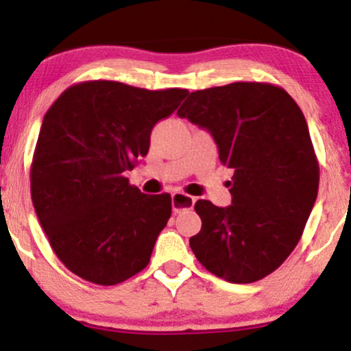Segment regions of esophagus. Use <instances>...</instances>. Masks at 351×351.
Listing matches in <instances>:
<instances>
[{"label":"esophagus","mask_w":351,"mask_h":351,"mask_svg":"<svg viewBox=\"0 0 351 351\" xmlns=\"http://www.w3.org/2000/svg\"><path fill=\"white\" fill-rule=\"evenodd\" d=\"M195 198L189 195H184V193H173L171 196V206L175 213H181L184 209H191L195 206Z\"/></svg>","instance_id":"34e87169"}]
</instances>
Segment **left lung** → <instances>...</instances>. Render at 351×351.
I'll return each mask as SVG.
<instances>
[{
	"instance_id": "8db88e82",
	"label": "left lung",
	"mask_w": 351,
	"mask_h": 351,
	"mask_svg": "<svg viewBox=\"0 0 351 351\" xmlns=\"http://www.w3.org/2000/svg\"><path fill=\"white\" fill-rule=\"evenodd\" d=\"M178 115L206 128L234 170L231 206L196 201V259L232 284L264 279L295 249L317 199L318 162L300 107L282 87L232 82L191 92Z\"/></svg>"
}]
</instances>
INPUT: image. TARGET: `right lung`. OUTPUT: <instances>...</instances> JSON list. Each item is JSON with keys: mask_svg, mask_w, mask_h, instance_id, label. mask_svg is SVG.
<instances>
[{"mask_svg": "<svg viewBox=\"0 0 351 351\" xmlns=\"http://www.w3.org/2000/svg\"><path fill=\"white\" fill-rule=\"evenodd\" d=\"M186 94L88 80L66 88L44 115L31 198L52 251L84 280L115 285L150 263L171 196L145 195L125 171L147 155L152 128Z\"/></svg>", "mask_w": 351, "mask_h": 351, "instance_id": "obj_1", "label": "right lung"}]
</instances>
